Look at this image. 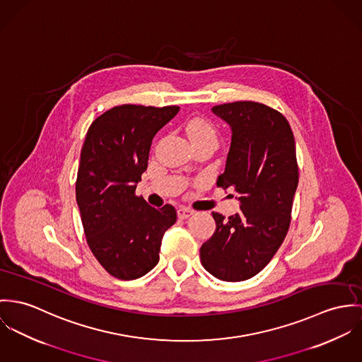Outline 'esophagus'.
<instances>
[{"mask_svg": "<svg viewBox=\"0 0 362 362\" xmlns=\"http://www.w3.org/2000/svg\"><path fill=\"white\" fill-rule=\"evenodd\" d=\"M194 212L190 209V208H186V206H180L177 208V218L179 219H186L189 216H192Z\"/></svg>", "mask_w": 362, "mask_h": 362, "instance_id": "obj_1", "label": "esophagus"}]
</instances>
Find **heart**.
<instances>
[{
    "instance_id": "obj_1",
    "label": "heart",
    "mask_w": 362,
    "mask_h": 362,
    "mask_svg": "<svg viewBox=\"0 0 362 362\" xmlns=\"http://www.w3.org/2000/svg\"><path fill=\"white\" fill-rule=\"evenodd\" d=\"M187 134L192 141L197 139H205V137L216 140V129L212 126V123L202 118H194L189 122Z\"/></svg>"
}]
</instances>
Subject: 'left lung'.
Segmentation results:
<instances>
[{"label": "left lung", "instance_id": "8db88e82", "mask_svg": "<svg viewBox=\"0 0 362 362\" xmlns=\"http://www.w3.org/2000/svg\"><path fill=\"white\" fill-rule=\"evenodd\" d=\"M212 112L232 127L216 185L238 193L241 212H212L216 229L201 245V264L221 281H247L269 264L290 226L298 185L294 136L279 111L259 103H228Z\"/></svg>", "mask_w": 362, "mask_h": 362}]
</instances>
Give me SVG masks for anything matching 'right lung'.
<instances>
[{
	"label": "right lung",
	"mask_w": 362,
	"mask_h": 362,
	"mask_svg": "<svg viewBox=\"0 0 362 362\" xmlns=\"http://www.w3.org/2000/svg\"><path fill=\"white\" fill-rule=\"evenodd\" d=\"M179 107H114L90 124L76 179L86 241L114 278L137 279L160 261L163 233L176 222V209H160L136 196V185L148 166L157 132Z\"/></svg>",
	"instance_id": "right-lung-1"
}]
</instances>
